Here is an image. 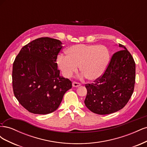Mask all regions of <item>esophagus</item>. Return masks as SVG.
<instances>
[{
  "mask_svg": "<svg viewBox=\"0 0 147 147\" xmlns=\"http://www.w3.org/2000/svg\"><path fill=\"white\" fill-rule=\"evenodd\" d=\"M81 85V84L78 83V82H74L72 83V86L74 87H78Z\"/></svg>",
  "mask_w": 147,
  "mask_h": 147,
  "instance_id": "esophagus-1",
  "label": "esophagus"
}]
</instances>
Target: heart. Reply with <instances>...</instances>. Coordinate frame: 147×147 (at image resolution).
I'll return each mask as SVG.
<instances>
[{"label": "heart", "mask_w": 147, "mask_h": 147, "mask_svg": "<svg viewBox=\"0 0 147 147\" xmlns=\"http://www.w3.org/2000/svg\"><path fill=\"white\" fill-rule=\"evenodd\" d=\"M67 56L60 55L57 63L64 76L70 78L78 71L89 80L100 78L106 70L110 60L108 49L103 45L77 44L68 48Z\"/></svg>", "instance_id": "1"}]
</instances>
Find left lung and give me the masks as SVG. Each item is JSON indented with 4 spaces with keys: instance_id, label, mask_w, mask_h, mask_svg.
Listing matches in <instances>:
<instances>
[{
    "instance_id": "obj_1",
    "label": "left lung",
    "mask_w": 147,
    "mask_h": 147,
    "mask_svg": "<svg viewBox=\"0 0 147 147\" xmlns=\"http://www.w3.org/2000/svg\"><path fill=\"white\" fill-rule=\"evenodd\" d=\"M115 53L102 76L86 84L84 104L92 112L110 114L122 109L132 94L136 82V63L126 48Z\"/></svg>"
}]
</instances>
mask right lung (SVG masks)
I'll use <instances>...</instances> for the list:
<instances>
[{"mask_svg": "<svg viewBox=\"0 0 147 147\" xmlns=\"http://www.w3.org/2000/svg\"><path fill=\"white\" fill-rule=\"evenodd\" d=\"M63 48L59 40L41 37L21 48L13 65V92L29 112L45 115L55 111L72 82L59 76L56 59Z\"/></svg>", "mask_w": 147, "mask_h": 147, "instance_id": "obj_1", "label": "right lung"}]
</instances>
